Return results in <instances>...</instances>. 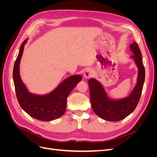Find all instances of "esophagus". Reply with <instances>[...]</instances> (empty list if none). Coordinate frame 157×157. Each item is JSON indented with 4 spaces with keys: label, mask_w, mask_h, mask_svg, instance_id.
I'll return each mask as SVG.
<instances>
[{
    "label": "esophagus",
    "mask_w": 157,
    "mask_h": 157,
    "mask_svg": "<svg viewBox=\"0 0 157 157\" xmlns=\"http://www.w3.org/2000/svg\"><path fill=\"white\" fill-rule=\"evenodd\" d=\"M93 76V71L90 69H87L84 71V77L85 78H89Z\"/></svg>",
    "instance_id": "1"
}]
</instances>
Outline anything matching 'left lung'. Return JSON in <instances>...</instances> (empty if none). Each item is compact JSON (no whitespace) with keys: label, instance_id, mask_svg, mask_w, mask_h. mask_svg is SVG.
Returning a JSON list of instances; mask_svg holds the SVG:
<instances>
[{"label":"left lung","instance_id":"obj_1","mask_svg":"<svg viewBox=\"0 0 157 157\" xmlns=\"http://www.w3.org/2000/svg\"><path fill=\"white\" fill-rule=\"evenodd\" d=\"M134 55L130 58L138 69L137 83L129 96L124 98L114 99L109 97L101 83L95 78L88 80L90 101L93 111L96 115L108 121H118L124 119L134 111L139 103L145 81V67L141 51L135 41L130 45Z\"/></svg>","mask_w":157,"mask_h":157}]
</instances>
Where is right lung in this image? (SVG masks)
Wrapping results in <instances>:
<instances>
[{"mask_svg": "<svg viewBox=\"0 0 157 157\" xmlns=\"http://www.w3.org/2000/svg\"><path fill=\"white\" fill-rule=\"evenodd\" d=\"M21 44L13 69V80L17 101L21 107L33 118L42 121H50L62 116L67 106V98L70 92L79 82L80 75H72L65 79L53 91L45 95L32 94L23 84L20 75V64L24 46Z\"/></svg>", "mask_w": 157, "mask_h": 157, "instance_id": "obj_1", "label": "right lung"}]
</instances>
